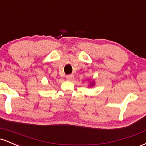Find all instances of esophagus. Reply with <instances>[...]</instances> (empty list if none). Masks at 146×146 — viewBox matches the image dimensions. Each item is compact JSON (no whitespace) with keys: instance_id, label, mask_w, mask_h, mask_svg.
<instances>
[{"instance_id":"1","label":"esophagus","mask_w":146,"mask_h":146,"mask_svg":"<svg viewBox=\"0 0 146 146\" xmlns=\"http://www.w3.org/2000/svg\"><path fill=\"white\" fill-rule=\"evenodd\" d=\"M73 78H74V76H73V75H68L66 76V78L67 80H69V81H71V80H73Z\"/></svg>"}]
</instances>
